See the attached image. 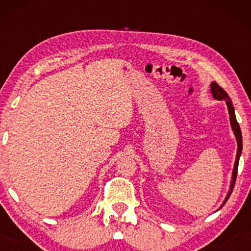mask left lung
Here are the masks:
<instances>
[{
  "instance_id": "left-lung-1",
  "label": "left lung",
  "mask_w": 251,
  "mask_h": 251,
  "mask_svg": "<svg viewBox=\"0 0 251 251\" xmlns=\"http://www.w3.org/2000/svg\"><path fill=\"white\" fill-rule=\"evenodd\" d=\"M210 89H211L212 97L217 100H224L226 102L227 106V111H229V116H230V124H231L232 131H234V134L236 137V140H237V154H236V160H235V166H234V171H232V179H231V185H230V190L227 192V196L226 198V201H223V204H226V201L229 200L230 195H231L232 189H234L235 181H236V177H237V169H238V162H240V157L242 153V133H241V128L240 125H238L237 120H236V116H235V108L232 106V101L230 99V97L227 96V93L224 91L223 88L218 85L217 82H212L210 85Z\"/></svg>"
}]
</instances>
